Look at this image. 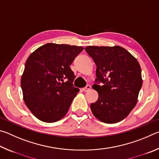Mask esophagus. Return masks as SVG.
<instances>
[{"instance_id": "34e87169", "label": "esophagus", "mask_w": 159, "mask_h": 159, "mask_svg": "<svg viewBox=\"0 0 159 159\" xmlns=\"http://www.w3.org/2000/svg\"><path fill=\"white\" fill-rule=\"evenodd\" d=\"M90 88H91V86L90 85H86L85 88H83L82 90L84 91V92H87V91L89 90Z\"/></svg>"}]
</instances>
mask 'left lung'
<instances>
[{
  "label": "left lung",
  "mask_w": 159,
  "mask_h": 159,
  "mask_svg": "<svg viewBox=\"0 0 159 159\" xmlns=\"http://www.w3.org/2000/svg\"><path fill=\"white\" fill-rule=\"evenodd\" d=\"M97 66L93 88L98 99L90 104L93 115L106 123L124 119L135 107L142 85L141 67L137 59L120 46L85 48Z\"/></svg>",
  "instance_id": "left-lung-1"
}]
</instances>
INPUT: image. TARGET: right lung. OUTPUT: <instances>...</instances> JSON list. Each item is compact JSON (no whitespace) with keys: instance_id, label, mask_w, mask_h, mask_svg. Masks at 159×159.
<instances>
[{"instance_id":"right-lung-1","label":"right lung","mask_w":159,"mask_h":159,"mask_svg":"<svg viewBox=\"0 0 159 159\" xmlns=\"http://www.w3.org/2000/svg\"><path fill=\"white\" fill-rule=\"evenodd\" d=\"M81 46L47 43L32 52L25 64L21 87L26 107L38 119L53 123L66 114L79 89L70 65Z\"/></svg>"}]
</instances>
